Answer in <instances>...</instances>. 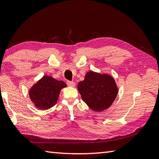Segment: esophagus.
<instances>
[{"instance_id":"1","label":"esophagus","mask_w":159,"mask_h":159,"mask_svg":"<svg viewBox=\"0 0 159 159\" xmlns=\"http://www.w3.org/2000/svg\"><path fill=\"white\" fill-rule=\"evenodd\" d=\"M67 85L68 86H70V87H74L75 86V83L73 81H70V80H67Z\"/></svg>"}]
</instances>
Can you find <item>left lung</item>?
Here are the masks:
<instances>
[{"mask_svg":"<svg viewBox=\"0 0 159 159\" xmlns=\"http://www.w3.org/2000/svg\"><path fill=\"white\" fill-rule=\"evenodd\" d=\"M83 100L90 109L102 111L109 108L116 99L117 87L113 77L90 71L78 84Z\"/></svg>","mask_w":159,"mask_h":159,"instance_id":"obj_1","label":"left lung"}]
</instances>
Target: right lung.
I'll use <instances>...</instances> for the list:
<instances>
[{
	"label": "right lung",
	"mask_w": 159,
	"mask_h": 159,
	"mask_svg": "<svg viewBox=\"0 0 159 159\" xmlns=\"http://www.w3.org/2000/svg\"><path fill=\"white\" fill-rule=\"evenodd\" d=\"M66 86L61 80L45 76L32 87L29 92L30 98L39 109H50L57 103L61 89Z\"/></svg>",
	"instance_id": "obj_1"
}]
</instances>
